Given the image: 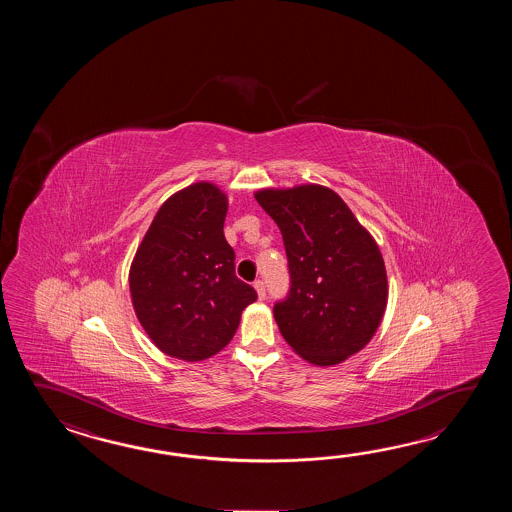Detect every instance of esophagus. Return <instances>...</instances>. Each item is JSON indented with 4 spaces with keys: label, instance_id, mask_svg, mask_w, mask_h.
I'll return each mask as SVG.
<instances>
[{
    "label": "esophagus",
    "instance_id": "obj_1",
    "mask_svg": "<svg viewBox=\"0 0 512 512\" xmlns=\"http://www.w3.org/2000/svg\"><path fill=\"white\" fill-rule=\"evenodd\" d=\"M254 289H256V293H258V298L260 300H265V283L261 282V280H256L254 282Z\"/></svg>",
    "mask_w": 512,
    "mask_h": 512
}]
</instances>
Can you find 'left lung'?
Returning <instances> with one entry per match:
<instances>
[{"mask_svg": "<svg viewBox=\"0 0 512 512\" xmlns=\"http://www.w3.org/2000/svg\"><path fill=\"white\" fill-rule=\"evenodd\" d=\"M254 197L280 227L289 261L291 291L274 305L285 342L315 366L359 353L388 304L377 241L327 186L263 188Z\"/></svg>", "mask_w": 512, "mask_h": 512, "instance_id": "obj_1", "label": "left lung"}]
</instances>
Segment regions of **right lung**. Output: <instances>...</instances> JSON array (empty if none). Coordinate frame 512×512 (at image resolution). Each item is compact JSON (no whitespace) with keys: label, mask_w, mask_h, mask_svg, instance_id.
<instances>
[{"label":"right lung","mask_w":512,"mask_h":512,"mask_svg":"<svg viewBox=\"0 0 512 512\" xmlns=\"http://www.w3.org/2000/svg\"><path fill=\"white\" fill-rule=\"evenodd\" d=\"M227 194L208 181L168 197L130 267L131 304L164 355L197 362L229 344L258 294L241 282L223 225Z\"/></svg>","instance_id":"1"}]
</instances>
